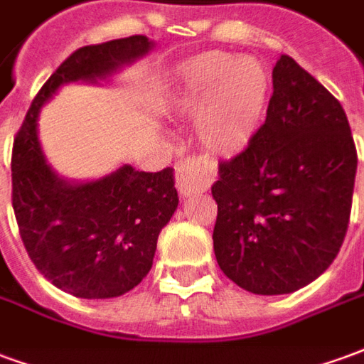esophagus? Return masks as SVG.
<instances>
[{
  "instance_id": "obj_1",
  "label": "esophagus",
  "mask_w": 364,
  "mask_h": 364,
  "mask_svg": "<svg viewBox=\"0 0 364 364\" xmlns=\"http://www.w3.org/2000/svg\"><path fill=\"white\" fill-rule=\"evenodd\" d=\"M210 181V175L206 173V169L200 166L198 159H181L175 166V185L183 198L191 197L193 193L206 191Z\"/></svg>"
}]
</instances>
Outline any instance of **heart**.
<instances>
[{
	"mask_svg": "<svg viewBox=\"0 0 364 364\" xmlns=\"http://www.w3.org/2000/svg\"><path fill=\"white\" fill-rule=\"evenodd\" d=\"M267 97L269 75L257 60L208 52L181 68L173 107L195 117V134L206 150L228 156L253 140Z\"/></svg>",
	"mask_w": 364,
	"mask_h": 364,
	"instance_id": "heart-1",
	"label": "heart"
}]
</instances>
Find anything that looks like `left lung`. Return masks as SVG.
<instances>
[{
	"label": "left lung",
	"mask_w": 364,
	"mask_h": 364,
	"mask_svg": "<svg viewBox=\"0 0 364 364\" xmlns=\"http://www.w3.org/2000/svg\"><path fill=\"white\" fill-rule=\"evenodd\" d=\"M357 150L343 107L282 54L267 119L220 161L214 255L237 287L289 294L333 263L351 216Z\"/></svg>",
	"instance_id": "8db88e82"
}]
</instances>
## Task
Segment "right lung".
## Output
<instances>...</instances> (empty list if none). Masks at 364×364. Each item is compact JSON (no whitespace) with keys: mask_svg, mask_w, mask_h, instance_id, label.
I'll use <instances>...</instances> for the list:
<instances>
[{"mask_svg":"<svg viewBox=\"0 0 364 364\" xmlns=\"http://www.w3.org/2000/svg\"><path fill=\"white\" fill-rule=\"evenodd\" d=\"M151 48L144 35L77 48L36 93L13 142L21 240L35 267L77 298L120 296L150 273L159 232L179 205L173 169L148 173L124 164L95 181H68L44 158L38 112L62 85L109 80Z\"/></svg>","mask_w":364,"mask_h":364,"instance_id":"obj_1","label":"right lung"}]
</instances>
